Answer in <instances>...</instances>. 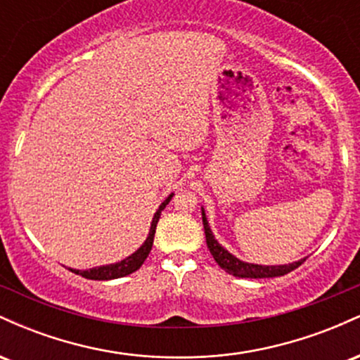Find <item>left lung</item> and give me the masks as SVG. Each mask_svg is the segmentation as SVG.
<instances>
[{
	"instance_id": "1",
	"label": "left lung",
	"mask_w": 360,
	"mask_h": 360,
	"mask_svg": "<svg viewBox=\"0 0 360 360\" xmlns=\"http://www.w3.org/2000/svg\"><path fill=\"white\" fill-rule=\"evenodd\" d=\"M201 217H203L206 245H208L210 252H212L213 259L217 260V264L221 267L223 271L235 276V278H250V279L252 278L254 279L278 278V276H284V274H288V272L295 271L296 267H300L301 264L307 260V259H300L298 262L281 264V266H262V264L245 262V260L235 257L233 254H230V252L226 250L225 247H223L221 243L217 240V238H214L212 229H210V225H208V218H206L203 206H201Z\"/></svg>"
}]
</instances>
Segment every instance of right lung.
I'll use <instances>...</instances> for the list:
<instances>
[{"mask_svg":"<svg viewBox=\"0 0 360 360\" xmlns=\"http://www.w3.org/2000/svg\"><path fill=\"white\" fill-rule=\"evenodd\" d=\"M172 196H174V193L169 194L166 200L159 205V208H157V212L154 213V218H152V221H150V229H148V235H147L146 242H143L142 245H140L139 249L134 252V254H130L128 257L118 260V262H115V264H106V266H98V267H93V269H86V271L71 269V267H69V271H72L74 274H79L86 279L110 281V279L123 278V276H128V274H131V272L140 269V266L143 264V260L147 259L148 252L152 250L155 226H157V221H159V218H160V213H162V210L169 205V201L172 200Z\"/></svg>","mask_w":360,"mask_h":360,"instance_id":"add662e5","label":"right lung"}]
</instances>
